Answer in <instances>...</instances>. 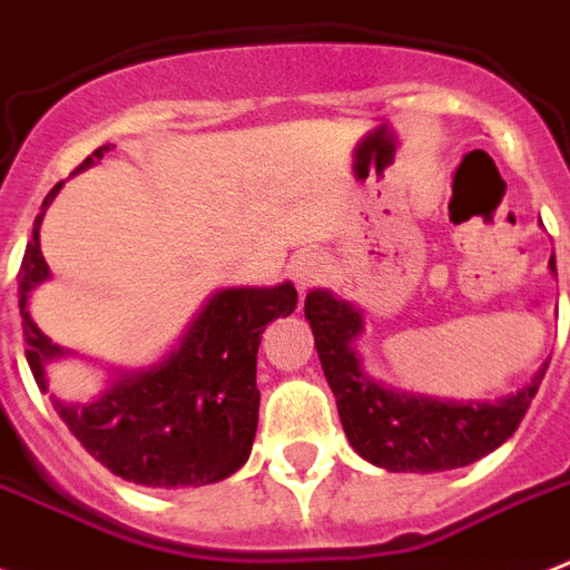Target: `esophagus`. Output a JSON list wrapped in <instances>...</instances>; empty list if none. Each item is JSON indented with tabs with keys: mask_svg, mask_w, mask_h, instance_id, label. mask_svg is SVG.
I'll list each match as a JSON object with an SVG mask.
<instances>
[{
	"mask_svg": "<svg viewBox=\"0 0 570 570\" xmlns=\"http://www.w3.org/2000/svg\"><path fill=\"white\" fill-rule=\"evenodd\" d=\"M322 259L316 254H298V257L289 263V277H293V284L298 293H307L313 286L322 281Z\"/></svg>",
	"mask_w": 570,
	"mask_h": 570,
	"instance_id": "esophagus-1",
	"label": "esophagus"
}]
</instances>
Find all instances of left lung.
Masks as SVG:
<instances>
[{"mask_svg":"<svg viewBox=\"0 0 570 570\" xmlns=\"http://www.w3.org/2000/svg\"><path fill=\"white\" fill-rule=\"evenodd\" d=\"M557 272V266L550 263ZM322 370L328 379L343 432L361 459L393 473H438L468 468L505 443L521 425L532 396L548 373L518 393L497 402H455V399L414 396L384 387L364 373L355 340L364 334V316L355 304L340 302L328 289H313L304 302Z\"/></svg>","mask_w":570,"mask_h":570,"instance_id":"left-lung-1","label":"left lung"}]
</instances>
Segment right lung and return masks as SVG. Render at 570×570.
I'll return each instance as SVG.
<instances>
[{
  "instance_id": "obj_1",
  "label": "right lung",
  "mask_w": 570,
  "mask_h": 570,
  "mask_svg": "<svg viewBox=\"0 0 570 570\" xmlns=\"http://www.w3.org/2000/svg\"><path fill=\"white\" fill-rule=\"evenodd\" d=\"M106 150V145L97 147L79 171L91 168ZM61 186L43 197L17 275L26 361L43 393L49 390L47 364L67 352L35 325L29 293L49 277L40 254V222ZM295 304L298 293L289 281L218 289L165 361L138 373H118L111 387L91 402L52 396V407L76 441L127 482L197 488L227 479L248 461L257 434L259 337L268 322L289 316Z\"/></svg>"
}]
</instances>
